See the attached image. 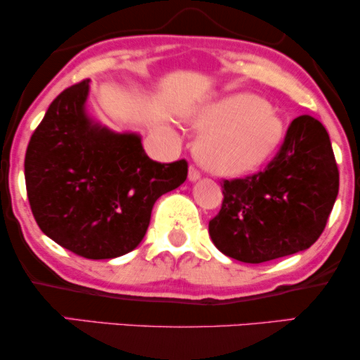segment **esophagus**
Returning a JSON list of instances; mask_svg holds the SVG:
<instances>
[{
  "label": "esophagus",
  "instance_id": "obj_1",
  "mask_svg": "<svg viewBox=\"0 0 360 360\" xmlns=\"http://www.w3.org/2000/svg\"><path fill=\"white\" fill-rule=\"evenodd\" d=\"M200 175H201L200 170L196 169V167L191 165L190 170H188V180H190V181H196V180L200 179Z\"/></svg>",
  "mask_w": 360,
  "mask_h": 360
}]
</instances>
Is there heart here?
Masks as SVG:
<instances>
[{
	"label": "heart",
	"instance_id": "b5f03b06",
	"mask_svg": "<svg viewBox=\"0 0 360 360\" xmlns=\"http://www.w3.org/2000/svg\"><path fill=\"white\" fill-rule=\"evenodd\" d=\"M191 126L206 131L196 154L218 175H243L262 165L283 139V122L267 100L234 93L201 106Z\"/></svg>",
	"mask_w": 360,
	"mask_h": 360
}]
</instances>
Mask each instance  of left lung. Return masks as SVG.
Masks as SVG:
<instances>
[{"instance_id": "left-lung-1", "label": "left lung", "mask_w": 360, "mask_h": 360, "mask_svg": "<svg viewBox=\"0 0 360 360\" xmlns=\"http://www.w3.org/2000/svg\"><path fill=\"white\" fill-rule=\"evenodd\" d=\"M221 186L223 205L208 229L224 255L262 264L308 249L326 228L339 191L328 131L311 116L295 117L264 170Z\"/></svg>"}]
</instances>
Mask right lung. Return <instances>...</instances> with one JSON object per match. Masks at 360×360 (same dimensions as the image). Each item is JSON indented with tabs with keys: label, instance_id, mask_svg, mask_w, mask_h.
Wrapping results in <instances>:
<instances>
[{
	"label": "right lung",
	"instance_id": "1",
	"mask_svg": "<svg viewBox=\"0 0 360 360\" xmlns=\"http://www.w3.org/2000/svg\"><path fill=\"white\" fill-rule=\"evenodd\" d=\"M88 82L68 86L29 141L24 176L39 228L85 259H115L136 249L159 196L184 184L185 159H149L141 137L116 134L85 112Z\"/></svg>",
	"mask_w": 360,
	"mask_h": 360
}]
</instances>
